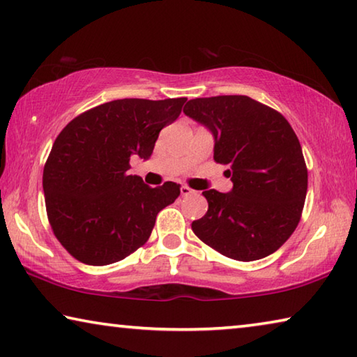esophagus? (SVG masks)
I'll return each mask as SVG.
<instances>
[{"label":"esophagus","instance_id":"obj_1","mask_svg":"<svg viewBox=\"0 0 357 357\" xmlns=\"http://www.w3.org/2000/svg\"><path fill=\"white\" fill-rule=\"evenodd\" d=\"M190 194H194V190H192L189 185H181V195H184V197H188V195H190Z\"/></svg>","mask_w":357,"mask_h":357}]
</instances>
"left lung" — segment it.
<instances>
[{
  "mask_svg": "<svg viewBox=\"0 0 357 357\" xmlns=\"http://www.w3.org/2000/svg\"><path fill=\"white\" fill-rule=\"evenodd\" d=\"M184 114L209 128L214 160L234 189L203 192L205 216L192 230L225 257L251 262L284 245L302 216L308 172L289 122L245 95L189 100Z\"/></svg>",
  "mask_w": 357,
  "mask_h": 357,
  "instance_id": "1",
  "label": "left lung"
}]
</instances>
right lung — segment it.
I'll use <instances>...</instances> for the list:
<instances>
[{"label": "right lung", "instance_id": "1", "mask_svg": "<svg viewBox=\"0 0 357 357\" xmlns=\"http://www.w3.org/2000/svg\"><path fill=\"white\" fill-rule=\"evenodd\" d=\"M185 100L109 101L73 119L56 137L43 173L47 218L79 262L126 259L149 240L158 211L178 199L179 184L149 188L127 172L133 155L148 160Z\"/></svg>", "mask_w": 357, "mask_h": 357}]
</instances>
